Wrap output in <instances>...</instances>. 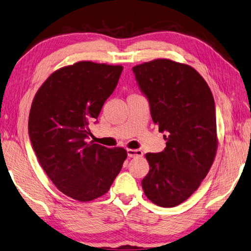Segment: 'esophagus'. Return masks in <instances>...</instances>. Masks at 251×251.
Wrapping results in <instances>:
<instances>
[{
	"label": "esophagus",
	"mask_w": 251,
	"mask_h": 251,
	"mask_svg": "<svg viewBox=\"0 0 251 251\" xmlns=\"http://www.w3.org/2000/svg\"><path fill=\"white\" fill-rule=\"evenodd\" d=\"M127 154L129 158H137V156H142V151L139 149H128L127 150Z\"/></svg>",
	"instance_id": "1"
}]
</instances>
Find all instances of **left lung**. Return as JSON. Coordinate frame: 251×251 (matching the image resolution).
Listing matches in <instances>:
<instances>
[{
    "instance_id": "obj_1",
    "label": "left lung",
    "mask_w": 251,
    "mask_h": 251,
    "mask_svg": "<svg viewBox=\"0 0 251 251\" xmlns=\"http://www.w3.org/2000/svg\"><path fill=\"white\" fill-rule=\"evenodd\" d=\"M132 72L153 123L168 135L163 151L146 154L150 170L142 189L159 207H176L197 190L217 154L212 92L195 68L168 58L139 64Z\"/></svg>"
}]
</instances>
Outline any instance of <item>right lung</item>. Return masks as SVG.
Here are the masks:
<instances>
[{
	"mask_svg": "<svg viewBox=\"0 0 251 251\" xmlns=\"http://www.w3.org/2000/svg\"><path fill=\"white\" fill-rule=\"evenodd\" d=\"M122 71V65L77 62L52 73L33 98L28 129L39 163L58 190L82 202L106 194L127 158L121 147L87 141L89 124Z\"/></svg>",
	"mask_w": 251,
	"mask_h": 251,
	"instance_id": "obj_1",
	"label": "right lung"
}]
</instances>
